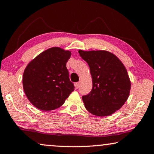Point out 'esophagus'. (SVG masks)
Segmentation results:
<instances>
[{"label":"esophagus","instance_id":"obj_1","mask_svg":"<svg viewBox=\"0 0 154 154\" xmlns=\"http://www.w3.org/2000/svg\"><path fill=\"white\" fill-rule=\"evenodd\" d=\"M79 86H80V82H77L75 83V87L76 89H78V88H79Z\"/></svg>","mask_w":154,"mask_h":154}]
</instances>
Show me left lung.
<instances>
[{
	"instance_id": "obj_1",
	"label": "left lung",
	"mask_w": 154,
	"mask_h": 154,
	"mask_svg": "<svg viewBox=\"0 0 154 154\" xmlns=\"http://www.w3.org/2000/svg\"><path fill=\"white\" fill-rule=\"evenodd\" d=\"M80 56L90 66L92 89L83 96L85 107L93 115L108 116L126 102L131 82L126 67L118 57L105 50H79Z\"/></svg>"
}]
</instances>
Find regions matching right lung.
I'll return each instance as SVG.
<instances>
[{
	"label": "right lung",
	"mask_w": 154,
	"mask_h": 154,
	"mask_svg": "<svg viewBox=\"0 0 154 154\" xmlns=\"http://www.w3.org/2000/svg\"><path fill=\"white\" fill-rule=\"evenodd\" d=\"M71 56L70 51L54 47L28 63L23 74V88L35 107L43 111L58 109L74 91L66 66Z\"/></svg>",
	"instance_id": "add662e5"
}]
</instances>
